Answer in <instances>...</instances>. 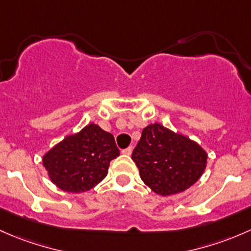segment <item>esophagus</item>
<instances>
[{
  "label": "esophagus",
  "instance_id": "1",
  "mask_svg": "<svg viewBox=\"0 0 251 251\" xmlns=\"http://www.w3.org/2000/svg\"><path fill=\"white\" fill-rule=\"evenodd\" d=\"M131 152H133V149H131V147H128V149L123 150L122 153H123V154H126V156H130Z\"/></svg>",
  "mask_w": 251,
  "mask_h": 251
}]
</instances>
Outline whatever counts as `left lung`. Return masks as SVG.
<instances>
[{
    "instance_id": "8db88e82",
    "label": "left lung",
    "mask_w": 251,
    "mask_h": 251,
    "mask_svg": "<svg viewBox=\"0 0 251 251\" xmlns=\"http://www.w3.org/2000/svg\"><path fill=\"white\" fill-rule=\"evenodd\" d=\"M131 159L145 185L165 197L195 185L205 170L208 154L187 136L152 123L143 129Z\"/></svg>"
}]
</instances>
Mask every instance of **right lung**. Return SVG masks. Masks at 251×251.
<instances>
[{
    "instance_id": "obj_1",
    "label": "right lung",
    "mask_w": 251,
    "mask_h": 251,
    "mask_svg": "<svg viewBox=\"0 0 251 251\" xmlns=\"http://www.w3.org/2000/svg\"><path fill=\"white\" fill-rule=\"evenodd\" d=\"M120 156L111 133L95 123L66 135L42 157L50 181L61 191L82 193L106 177L110 162Z\"/></svg>"
}]
</instances>
